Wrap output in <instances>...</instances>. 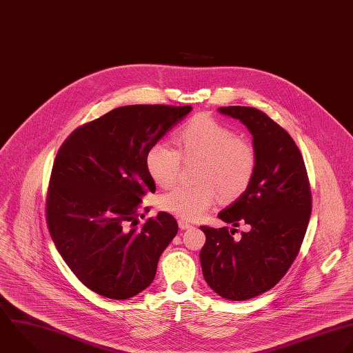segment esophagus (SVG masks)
Masks as SVG:
<instances>
[{"label":"esophagus","instance_id":"esophagus-1","mask_svg":"<svg viewBox=\"0 0 353 353\" xmlns=\"http://www.w3.org/2000/svg\"><path fill=\"white\" fill-rule=\"evenodd\" d=\"M179 227H180L181 230H188V228L192 227V224H191L190 221L184 220V219H180V220H179Z\"/></svg>","mask_w":353,"mask_h":353}]
</instances>
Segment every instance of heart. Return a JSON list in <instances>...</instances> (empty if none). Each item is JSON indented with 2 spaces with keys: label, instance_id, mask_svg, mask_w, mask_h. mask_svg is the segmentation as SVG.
I'll list each match as a JSON object with an SVG mask.
<instances>
[{
  "label": "heart",
  "instance_id": "1",
  "mask_svg": "<svg viewBox=\"0 0 353 353\" xmlns=\"http://www.w3.org/2000/svg\"><path fill=\"white\" fill-rule=\"evenodd\" d=\"M177 150L165 143L151 145L145 154L150 177L161 187L176 183L181 159L198 161L196 185H179L158 199L159 208L179 217L194 220L203 216L219 199L231 203L250 187L259 166L256 145L223 122L196 115L173 134Z\"/></svg>",
  "mask_w": 353,
  "mask_h": 353
}]
</instances>
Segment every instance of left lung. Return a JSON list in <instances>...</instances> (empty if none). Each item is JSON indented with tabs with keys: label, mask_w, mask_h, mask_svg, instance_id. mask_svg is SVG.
I'll use <instances>...</instances> for the list:
<instances>
[{
	"label": "left lung",
	"mask_w": 353,
	"mask_h": 353,
	"mask_svg": "<svg viewBox=\"0 0 353 353\" xmlns=\"http://www.w3.org/2000/svg\"><path fill=\"white\" fill-rule=\"evenodd\" d=\"M253 134L259 166L249 190L219 213L234 227L250 230L234 239L235 228L202 225L206 243L201 265L208 285L221 297L243 301L272 289L289 271L303 245L312 195L303 155L292 136L254 107H220Z\"/></svg>",
	"instance_id": "8db88e82"
}]
</instances>
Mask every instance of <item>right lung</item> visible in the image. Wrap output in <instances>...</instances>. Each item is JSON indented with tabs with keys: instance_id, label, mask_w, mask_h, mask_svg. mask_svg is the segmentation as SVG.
I'll use <instances>...</instances> for the list:
<instances>
[{
	"instance_id": "right-lung-1",
	"label": "right lung",
	"mask_w": 353,
	"mask_h": 353,
	"mask_svg": "<svg viewBox=\"0 0 353 353\" xmlns=\"http://www.w3.org/2000/svg\"><path fill=\"white\" fill-rule=\"evenodd\" d=\"M191 110L118 107L77 128L59 148L46 194V224L68 268L92 292L128 300L154 281L158 260L179 227L166 212L139 225L143 198L155 192L145 154Z\"/></svg>"
}]
</instances>
